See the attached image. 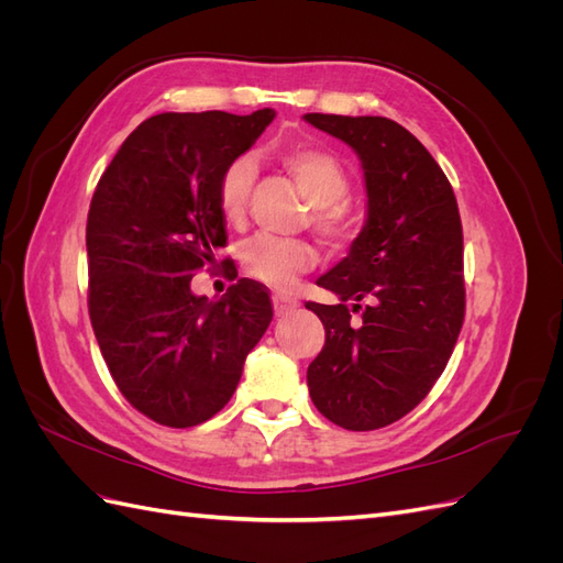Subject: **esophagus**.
Wrapping results in <instances>:
<instances>
[{
  "label": "esophagus",
  "mask_w": 563,
  "mask_h": 563,
  "mask_svg": "<svg viewBox=\"0 0 563 563\" xmlns=\"http://www.w3.org/2000/svg\"><path fill=\"white\" fill-rule=\"evenodd\" d=\"M272 305H275V314L284 317V314L294 312L298 308V300L288 298V296H275V298H272Z\"/></svg>",
  "instance_id": "34e87169"
}]
</instances>
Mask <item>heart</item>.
<instances>
[{"label":"heart","mask_w":563,"mask_h":563,"mask_svg":"<svg viewBox=\"0 0 563 563\" xmlns=\"http://www.w3.org/2000/svg\"><path fill=\"white\" fill-rule=\"evenodd\" d=\"M282 162L300 192L317 207L312 225L321 240L333 246L350 244L360 232V220L345 203L350 195V176L345 168L329 152L308 145L286 150ZM255 172L258 166L251 155L234 157L223 168L218 183V207L230 225H240L246 216ZM242 263L253 279L275 288H288L298 275L317 265V251L298 240L258 234L244 246Z\"/></svg>","instance_id":"1"}]
</instances>
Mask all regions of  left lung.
<instances>
[{"label":"left lung","mask_w":563,"mask_h":563,"mask_svg":"<svg viewBox=\"0 0 563 563\" xmlns=\"http://www.w3.org/2000/svg\"><path fill=\"white\" fill-rule=\"evenodd\" d=\"M314 129L362 162L366 220L350 253L317 284L338 305L308 302L327 343L308 368L321 416L366 432L404 418L444 373L465 317L463 225L449 178L411 131L387 117L310 112ZM358 311L351 323L346 300Z\"/></svg>","instance_id":"obj_1"}]
</instances>
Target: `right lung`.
I'll return each mask as SVG.
<instances>
[{
  "label": "right lung",
  "instance_id": "1",
  "mask_svg": "<svg viewBox=\"0 0 563 563\" xmlns=\"http://www.w3.org/2000/svg\"><path fill=\"white\" fill-rule=\"evenodd\" d=\"M272 119V108L150 117L117 150L93 192L91 327L119 391L166 428H195L232 399L246 354L272 321L258 282L236 279L220 300L190 288L195 272L228 242L218 207L223 168Z\"/></svg>",
  "mask_w": 563,
  "mask_h": 563
}]
</instances>
